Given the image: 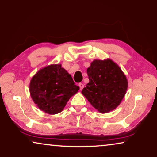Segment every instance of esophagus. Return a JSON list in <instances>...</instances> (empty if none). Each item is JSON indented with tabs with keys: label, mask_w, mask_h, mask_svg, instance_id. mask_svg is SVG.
Segmentation results:
<instances>
[{
	"label": "esophagus",
	"mask_w": 157,
	"mask_h": 157,
	"mask_svg": "<svg viewBox=\"0 0 157 157\" xmlns=\"http://www.w3.org/2000/svg\"><path fill=\"white\" fill-rule=\"evenodd\" d=\"M79 89L80 90H82V89L84 88V85L82 84V83H79Z\"/></svg>",
	"instance_id": "esophagus-1"
}]
</instances>
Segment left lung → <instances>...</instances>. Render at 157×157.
<instances>
[{"mask_svg": "<svg viewBox=\"0 0 157 157\" xmlns=\"http://www.w3.org/2000/svg\"><path fill=\"white\" fill-rule=\"evenodd\" d=\"M87 74L89 82L82 94L93 107L102 113L118 107L127 89V78L119 66L111 59L94 60Z\"/></svg>", "mask_w": 157, "mask_h": 157, "instance_id": "1", "label": "left lung"}]
</instances>
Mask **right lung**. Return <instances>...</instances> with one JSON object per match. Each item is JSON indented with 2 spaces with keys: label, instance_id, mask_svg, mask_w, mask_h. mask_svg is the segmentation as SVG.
Wrapping results in <instances>:
<instances>
[{
  "label": "right lung",
  "instance_id": "add662e5",
  "mask_svg": "<svg viewBox=\"0 0 157 157\" xmlns=\"http://www.w3.org/2000/svg\"><path fill=\"white\" fill-rule=\"evenodd\" d=\"M79 89L72 77L61 64L50 65L41 69L33 76L30 84V95L34 103L48 114L61 112Z\"/></svg>",
  "mask_w": 157,
  "mask_h": 157
}]
</instances>
